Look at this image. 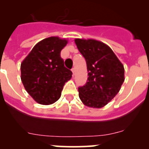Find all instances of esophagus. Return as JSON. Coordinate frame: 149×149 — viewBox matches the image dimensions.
<instances>
[{"mask_svg":"<svg viewBox=\"0 0 149 149\" xmlns=\"http://www.w3.org/2000/svg\"><path fill=\"white\" fill-rule=\"evenodd\" d=\"M72 72H73V74L74 75L75 74V73H76V69L74 68H72Z\"/></svg>","mask_w":149,"mask_h":149,"instance_id":"obj_1","label":"esophagus"}]
</instances>
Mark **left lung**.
<instances>
[{"label":"left lung","instance_id":"obj_1","mask_svg":"<svg viewBox=\"0 0 149 149\" xmlns=\"http://www.w3.org/2000/svg\"><path fill=\"white\" fill-rule=\"evenodd\" d=\"M75 42L86 62L88 79L79 87V96L86 106L101 108L119 92L124 82V67L109 46L95 40L76 39Z\"/></svg>","mask_w":149,"mask_h":149}]
</instances>
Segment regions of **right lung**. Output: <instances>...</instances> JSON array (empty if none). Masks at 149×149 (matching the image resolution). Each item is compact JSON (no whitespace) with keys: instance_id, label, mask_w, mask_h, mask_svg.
<instances>
[{"instance_id":"add662e5","label":"right lung","mask_w":149,"mask_h":149,"mask_svg":"<svg viewBox=\"0 0 149 149\" xmlns=\"http://www.w3.org/2000/svg\"><path fill=\"white\" fill-rule=\"evenodd\" d=\"M68 41L58 37L44 39L33 47L21 64V79L25 89L37 102L51 104L61 96L63 86L72 77L61 51Z\"/></svg>"}]
</instances>
